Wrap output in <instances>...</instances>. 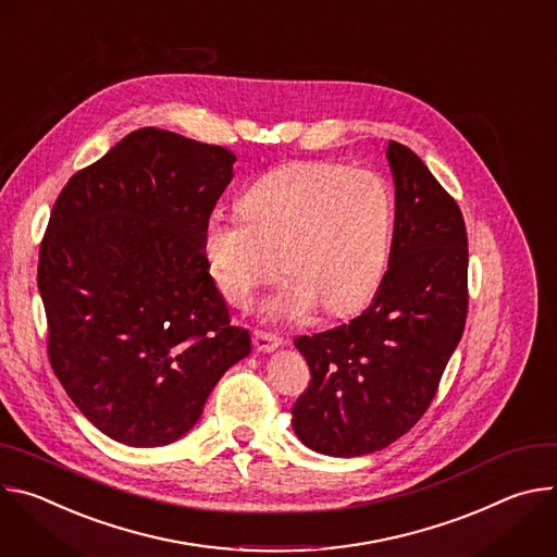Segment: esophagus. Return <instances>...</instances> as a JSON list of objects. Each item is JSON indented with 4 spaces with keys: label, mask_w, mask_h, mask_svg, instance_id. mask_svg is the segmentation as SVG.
<instances>
[{
    "label": "esophagus",
    "mask_w": 557,
    "mask_h": 557,
    "mask_svg": "<svg viewBox=\"0 0 557 557\" xmlns=\"http://www.w3.org/2000/svg\"><path fill=\"white\" fill-rule=\"evenodd\" d=\"M283 345V341L274 334H268V332H255V347L263 354H270L274 349H278Z\"/></svg>",
    "instance_id": "34e87169"
}]
</instances>
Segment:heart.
<instances>
[{"label": "heart", "mask_w": 557, "mask_h": 557, "mask_svg": "<svg viewBox=\"0 0 557 557\" xmlns=\"http://www.w3.org/2000/svg\"><path fill=\"white\" fill-rule=\"evenodd\" d=\"M240 216L212 214L203 255L219 292L247 305L281 268L261 302L270 323L349 314L376 292L394 240L392 188L372 170L330 161H292L259 176L238 201Z\"/></svg>", "instance_id": "obj_1"}]
</instances>
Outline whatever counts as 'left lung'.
Here are the masks:
<instances>
[{
    "label": "left lung",
    "instance_id": "left-lung-1",
    "mask_svg": "<svg viewBox=\"0 0 557 557\" xmlns=\"http://www.w3.org/2000/svg\"><path fill=\"white\" fill-rule=\"evenodd\" d=\"M396 223L387 272L367 310L300 336L312 381L292 407L298 441L356 458L405 436L434 400L467 319V230L458 203L409 148L389 141Z\"/></svg>",
    "mask_w": 557,
    "mask_h": 557
}]
</instances>
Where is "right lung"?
I'll list each match as a JSON object with an SVG mask.
<instances>
[{"mask_svg":"<svg viewBox=\"0 0 557 557\" xmlns=\"http://www.w3.org/2000/svg\"><path fill=\"white\" fill-rule=\"evenodd\" d=\"M234 161L227 148L141 128L79 170L50 212L37 270L50 364L121 445L183 438L252 351L203 255Z\"/></svg>","mask_w":557,"mask_h":557,"instance_id":"add662e5","label":"right lung"}]
</instances>
